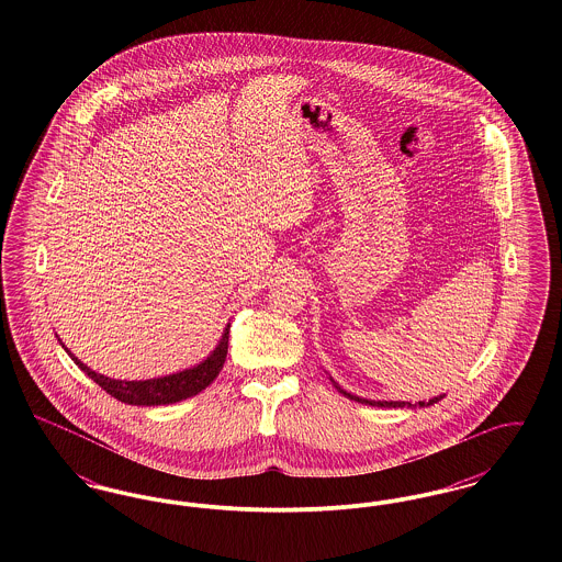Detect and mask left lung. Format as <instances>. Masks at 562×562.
Here are the masks:
<instances>
[{"instance_id": "8db88e82", "label": "left lung", "mask_w": 562, "mask_h": 562, "mask_svg": "<svg viewBox=\"0 0 562 562\" xmlns=\"http://www.w3.org/2000/svg\"><path fill=\"white\" fill-rule=\"evenodd\" d=\"M337 390H339V392H341V394H346V396H348V398H351V401H356V402H362V404H371V406H394V408H396V406H411V402H374V401H364V398H358V396H351V394H348V392H344V390H341V387H337ZM440 398H442V396H440ZM440 398H431V401L429 402H419V406H428V404H434V402H438L440 401Z\"/></svg>"}]
</instances>
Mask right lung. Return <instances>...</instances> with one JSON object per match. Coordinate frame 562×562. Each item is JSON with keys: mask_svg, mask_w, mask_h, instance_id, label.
Here are the masks:
<instances>
[{"mask_svg": "<svg viewBox=\"0 0 562 562\" xmlns=\"http://www.w3.org/2000/svg\"><path fill=\"white\" fill-rule=\"evenodd\" d=\"M227 341H229V326L225 328L223 339L218 341V346L214 348L213 353L204 362H200L198 367L188 369V371H181V373L158 376V379H147V381L109 379L105 374L94 373L90 367H86L74 353H69V356H71V360L80 367L83 373L88 374L94 383H99V387H103L109 396H113L115 401L124 402V404H134V406H158V404H172V402L186 401V398L195 396L198 392L206 390L216 379V374L221 373L223 364H225Z\"/></svg>", "mask_w": 562, "mask_h": 562, "instance_id": "1", "label": "right lung"}]
</instances>
